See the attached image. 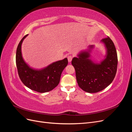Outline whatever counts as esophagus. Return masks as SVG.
<instances>
[{"instance_id":"obj_1","label":"esophagus","mask_w":132,"mask_h":132,"mask_svg":"<svg viewBox=\"0 0 132 132\" xmlns=\"http://www.w3.org/2000/svg\"><path fill=\"white\" fill-rule=\"evenodd\" d=\"M72 59H73V57H72V56H71V55H69V56L68 57V60L69 62H71Z\"/></svg>"}]
</instances>
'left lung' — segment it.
Masks as SVG:
<instances>
[{
  "instance_id": "8db88e82",
  "label": "left lung",
  "mask_w": 132,
  "mask_h": 132,
  "mask_svg": "<svg viewBox=\"0 0 132 132\" xmlns=\"http://www.w3.org/2000/svg\"><path fill=\"white\" fill-rule=\"evenodd\" d=\"M101 42L105 46L106 54L105 59L99 63L90 58L94 45L81 51L78 57H74L71 61L78 84L87 93H96L105 89L112 82L117 72V54L113 41L107 37L102 39Z\"/></svg>"
}]
</instances>
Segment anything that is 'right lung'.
Masks as SVG:
<instances>
[{
  "label": "right lung",
  "mask_w": 132,
  "mask_h": 132,
  "mask_svg": "<svg viewBox=\"0 0 132 132\" xmlns=\"http://www.w3.org/2000/svg\"><path fill=\"white\" fill-rule=\"evenodd\" d=\"M27 35L19 43L16 53V64L19 77L23 84L32 90L41 93L50 91L59 84L62 71L68 61L65 58L41 69L30 67L23 60L21 53L22 43Z\"/></svg>",
  "instance_id": "right-lung-1"
}]
</instances>
